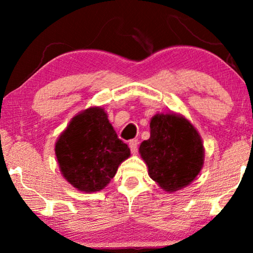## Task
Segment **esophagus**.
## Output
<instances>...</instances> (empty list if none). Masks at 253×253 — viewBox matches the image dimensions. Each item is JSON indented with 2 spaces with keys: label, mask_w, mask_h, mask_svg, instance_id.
<instances>
[{
  "label": "esophagus",
  "mask_w": 253,
  "mask_h": 253,
  "mask_svg": "<svg viewBox=\"0 0 253 253\" xmlns=\"http://www.w3.org/2000/svg\"><path fill=\"white\" fill-rule=\"evenodd\" d=\"M138 144H139V143H138L137 139H132V140L129 141V147H130V150H131V152H132L133 154L137 153Z\"/></svg>",
  "instance_id": "1"
}]
</instances>
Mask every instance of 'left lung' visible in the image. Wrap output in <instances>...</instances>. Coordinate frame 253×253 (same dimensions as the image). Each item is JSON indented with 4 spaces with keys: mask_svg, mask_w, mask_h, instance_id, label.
<instances>
[{
    "mask_svg": "<svg viewBox=\"0 0 253 253\" xmlns=\"http://www.w3.org/2000/svg\"><path fill=\"white\" fill-rule=\"evenodd\" d=\"M150 139L139 146L148 175L166 192H175L195 181L202 170L205 150L193 124L176 113L155 114Z\"/></svg>",
    "mask_w": 253,
    "mask_h": 253,
    "instance_id": "8db88e82",
    "label": "left lung"
}]
</instances>
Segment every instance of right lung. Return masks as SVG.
Here are the masks:
<instances>
[{
	"mask_svg": "<svg viewBox=\"0 0 253 253\" xmlns=\"http://www.w3.org/2000/svg\"><path fill=\"white\" fill-rule=\"evenodd\" d=\"M55 154L63 177L79 191L91 193L109 184L130 157V148L117 138L105 109L93 106L72 117L57 138Z\"/></svg>",
	"mask_w": 253,
	"mask_h": 253,
	"instance_id": "obj_1",
	"label": "right lung"
}]
</instances>
